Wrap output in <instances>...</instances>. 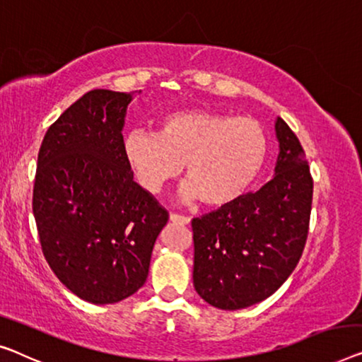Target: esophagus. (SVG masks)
I'll list each match as a JSON object with an SVG mask.
<instances>
[{"label":"esophagus","mask_w":362,"mask_h":362,"mask_svg":"<svg viewBox=\"0 0 362 362\" xmlns=\"http://www.w3.org/2000/svg\"><path fill=\"white\" fill-rule=\"evenodd\" d=\"M169 218H170L172 223H179V224H188V223H190V218H188V216H183V214L170 213Z\"/></svg>","instance_id":"esophagus-1"}]
</instances>
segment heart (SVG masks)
Masks as SVG:
<instances>
[{
  "label": "heart",
  "instance_id": "b5f03b06",
  "mask_svg": "<svg viewBox=\"0 0 362 362\" xmlns=\"http://www.w3.org/2000/svg\"><path fill=\"white\" fill-rule=\"evenodd\" d=\"M123 154L144 190L159 193L185 165L183 198L228 206L249 190L268 156L263 127L249 117L193 109L160 117L158 133L133 129Z\"/></svg>",
  "mask_w": 362,
  "mask_h": 362
}]
</instances>
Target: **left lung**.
<instances>
[{
  "instance_id": "obj_1",
  "label": "left lung",
  "mask_w": 362,
  "mask_h": 362,
  "mask_svg": "<svg viewBox=\"0 0 362 362\" xmlns=\"http://www.w3.org/2000/svg\"><path fill=\"white\" fill-rule=\"evenodd\" d=\"M276 175L260 190L192 219L193 286L223 310L267 299L299 263L309 234L312 180L298 136L276 120Z\"/></svg>"
}]
</instances>
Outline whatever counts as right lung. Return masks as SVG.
I'll use <instances>...</instances> for the list:
<instances>
[{
	"instance_id": "1",
	"label": "right lung",
	"mask_w": 362,
	"mask_h": 362,
	"mask_svg": "<svg viewBox=\"0 0 362 362\" xmlns=\"http://www.w3.org/2000/svg\"><path fill=\"white\" fill-rule=\"evenodd\" d=\"M134 93L89 90L47 129L37 159L32 209L43 257L71 293L93 304H113L141 288L169 221L133 180L123 154Z\"/></svg>"
}]
</instances>
